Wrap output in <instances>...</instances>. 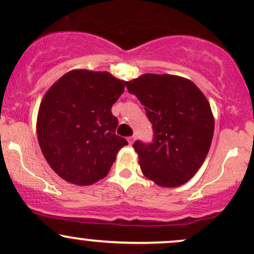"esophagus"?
<instances>
[{
    "instance_id": "obj_1",
    "label": "esophagus",
    "mask_w": 254,
    "mask_h": 254,
    "mask_svg": "<svg viewBox=\"0 0 254 254\" xmlns=\"http://www.w3.org/2000/svg\"><path fill=\"white\" fill-rule=\"evenodd\" d=\"M127 142H129V144L131 145L133 143V142H135V136H130V137H127Z\"/></svg>"
}]
</instances>
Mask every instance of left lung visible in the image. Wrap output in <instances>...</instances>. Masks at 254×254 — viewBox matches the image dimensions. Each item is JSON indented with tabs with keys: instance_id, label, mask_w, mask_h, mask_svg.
<instances>
[{
	"instance_id": "obj_1",
	"label": "left lung",
	"mask_w": 254,
	"mask_h": 254,
	"mask_svg": "<svg viewBox=\"0 0 254 254\" xmlns=\"http://www.w3.org/2000/svg\"><path fill=\"white\" fill-rule=\"evenodd\" d=\"M125 86L153 124V142L132 145L143 174L162 188L189 182L203 165L214 136L208 99L192 81L176 75L143 74Z\"/></svg>"
}]
</instances>
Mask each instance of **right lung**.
Listing matches in <instances>:
<instances>
[{"label": "right lung", "mask_w": 254, "mask_h": 254, "mask_svg": "<svg viewBox=\"0 0 254 254\" xmlns=\"http://www.w3.org/2000/svg\"><path fill=\"white\" fill-rule=\"evenodd\" d=\"M125 82L107 71L75 69L44 95L37 135L48 164L65 182L86 186L109 173L127 139L116 135L112 105Z\"/></svg>", "instance_id": "right-lung-1"}]
</instances>
